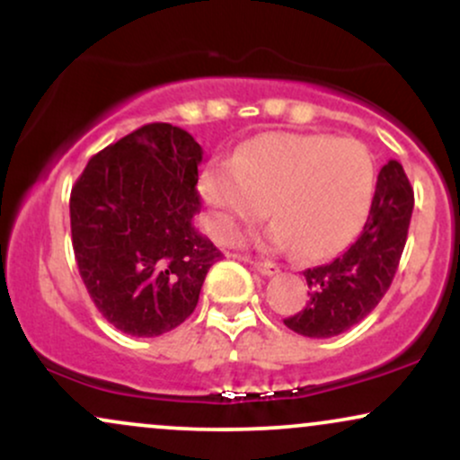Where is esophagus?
I'll return each instance as SVG.
<instances>
[{"label":"esophagus","mask_w":460,"mask_h":460,"mask_svg":"<svg viewBox=\"0 0 460 460\" xmlns=\"http://www.w3.org/2000/svg\"><path fill=\"white\" fill-rule=\"evenodd\" d=\"M252 263V268H255L257 272L260 274H263V277H272V274H277L279 272V266L277 263H272V261H251Z\"/></svg>","instance_id":"1"}]
</instances>
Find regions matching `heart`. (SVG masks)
I'll use <instances>...</instances> for the list:
<instances>
[{"instance_id":"heart-1","label":"heart","mask_w":460,"mask_h":460,"mask_svg":"<svg viewBox=\"0 0 460 460\" xmlns=\"http://www.w3.org/2000/svg\"><path fill=\"white\" fill-rule=\"evenodd\" d=\"M374 162L355 138L322 134H263L231 162H214L200 175V197L220 242H235L242 225L268 216L263 234L274 248L294 246L300 260L318 261L348 246L369 214Z\"/></svg>"}]
</instances>
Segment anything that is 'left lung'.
I'll use <instances>...</instances> for the list:
<instances>
[{
    "mask_svg": "<svg viewBox=\"0 0 460 460\" xmlns=\"http://www.w3.org/2000/svg\"><path fill=\"white\" fill-rule=\"evenodd\" d=\"M413 200L404 168L389 160L378 172L361 235L337 260L303 272L309 300L303 311L283 320L285 326L298 335L324 340L366 318L387 294L398 270Z\"/></svg>",
    "mask_w": 460,
    "mask_h": 460,
    "instance_id": "1",
    "label": "left lung"
}]
</instances>
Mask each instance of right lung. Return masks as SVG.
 <instances>
[{
	"instance_id": "right-lung-1",
	"label": "right lung",
	"mask_w": 460,
	"mask_h": 460,
	"mask_svg": "<svg viewBox=\"0 0 460 460\" xmlns=\"http://www.w3.org/2000/svg\"><path fill=\"white\" fill-rule=\"evenodd\" d=\"M200 160L186 129L149 123L93 155L71 190L79 277L128 335L157 337L190 318L223 257L192 223Z\"/></svg>"
}]
</instances>
